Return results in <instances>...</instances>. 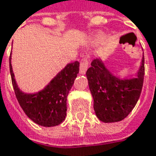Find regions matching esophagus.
Listing matches in <instances>:
<instances>
[{"label":"esophagus","instance_id":"34e87169","mask_svg":"<svg viewBox=\"0 0 156 156\" xmlns=\"http://www.w3.org/2000/svg\"><path fill=\"white\" fill-rule=\"evenodd\" d=\"M88 60L85 58V59H83L81 61V63H80V68H79V73L81 74H85L86 72L88 70Z\"/></svg>","mask_w":156,"mask_h":156}]
</instances>
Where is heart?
Here are the masks:
<instances>
[{
  "mask_svg": "<svg viewBox=\"0 0 156 156\" xmlns=\"http://www.w3.org/2000/svg\"><path fill=\"white\" fill-rule=\"evenodd\" d=\"M105 37V34L103 33V32H97L96 34H95L94 37H93V41L94 42H99V41H101Z\"/></svg>",
  "mask_w": 156,
  "mask_h": 156,
  "instance_id": "1",
  "label": "heart"
}]
</instances>
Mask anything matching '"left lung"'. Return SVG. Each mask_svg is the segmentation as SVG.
<instances>
[{
	"label": "left lung",
	"instance_id": "obj_1",
	"mask_svg": "<svg viewBox=\"0 0 156 156\" xmlns=\"http://www.w3.org/2000/svg\"><path fill=\"white\" fill-rule=\"evenodd\" d=\"M86 75L96 116L105 123L119 122L127 117L140 96L144 76V55L134 78H121L115 75L101 58L92 62Z\"/></svg>",
	"mask_w": 156,
	"mask_h": 156
}]
</instances>
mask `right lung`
<instances>
[{"instance_id": "obj_1", "label": "right lung", "mask_w": 156, "mask_h": 156, "mask_svg": "<svg viewBox=\"0 0 156 156\" xmlns=\"http://www.w3.org/2000/svg\"><path fill=\"white\" fill-rule=\"evenodd\" d=\"M79 72V62H70L36 93H26L19 88L10 56V73L13 88L20 106L27 117L43 127H53L64 121L67 115V97Z\"/></svg>"}]
</instances>
